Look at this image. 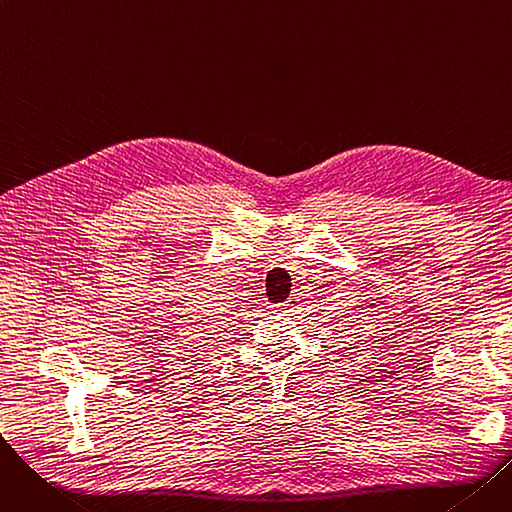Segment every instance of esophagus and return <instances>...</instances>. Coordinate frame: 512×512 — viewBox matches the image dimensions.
<instances>
[{
	"label": "esophagus",
	"instance_id": "obj_1",
	"mask_svg": "<svg viewBox=\"0 0 512 512\" xmlns=\"http://www.w3.org/2000/svg\"><path fill=\"white\" fill-rule=\"evenodd\" d=\"M299 301H301V299L297 297V294H292V297H290L288 301H284V303H280V305H276V307H272V309H274V311H282V313H284V311L290 313L292 309L299 307Z\"/></svg>",
	"mask_w": 512,
	"mask_h": 512
}]
</instances>
